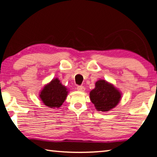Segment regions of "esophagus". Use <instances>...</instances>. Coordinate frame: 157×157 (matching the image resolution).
Here are the masks:
<instances>
[{
	"instance_id": "esophagus-1",
	"label": "esophagus",
	"mask_w": 157,
	"mask_h": 157,
	"mask_svg": "<svg viewBox=\"0 0 157 157\" xmlns=\"http://www.w3.org/2000/svg\"><path fill=\"white\" fill-rule=\"evenodd\" d=\"M77 90L79 91H85V88L83 86H77Z\"/></svg>"
}]
</instances>
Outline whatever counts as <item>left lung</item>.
<instances>
[{
	"mask_svg": "<svg viewBox=\"0 0 157 157\" xmlns=\"http://www.w3.org/2000/svg\"><path fill=\"white\" fill-rule=\"evenodd\" d=\"M121 94L113 85L105 80L95 83V88L90 92V98L95 108L100 111H107L118 105Z\"/></svg>",
	"mask_w": 157,
	"mask_h": 157,
	"instance_id": "1",
	"label": "left lung"
}]
</instances>
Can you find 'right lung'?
<instances>
[{
	"label": "right lung",
	"instance_id": "right-lung-1",
	"mask_svg": "<svg viewBox=\"0 0 157 157\" xmlns=\"http://www.w3.org/2000/svg\"><path fill=\"white\" fill-rule=\"evenodd\" d=\"M67 94V89L56 78L45 86L39 96L45 105L50 108H59L64 102Z\"/></svg>",
	"mask_w": 157,
	"mask_h": 157
}]
</instances>
